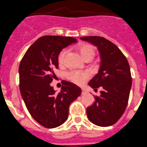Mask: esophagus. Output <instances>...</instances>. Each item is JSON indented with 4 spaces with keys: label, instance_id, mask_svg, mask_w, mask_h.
Returning a JSON list of instances; mask_svg holds the SVG:
<instances>
[{
    "label": "esophagus",
    "instance_id": "34e87169",
    "mask_svg": "<svg viewBox=\"0 0 147 147\" xmlns=\"http://www.w3.org/2000/svg\"><path fill=\"white\" fill-rule=\"evenodd\" d=\"M85 93H86L85 90H84V89H82V95H83V94H85Z\"/></svg>",
    "mask_w": 147,
    "mask_h": 147
}]
</instances>
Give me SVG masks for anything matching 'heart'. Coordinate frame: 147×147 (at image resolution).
Wrapping results in <instances>:
<instances>
[{
    "label": "heart",
    "instance_id": "heart-1",
    "mask_svg": "<svg viewBox=\"0 0 147 147\" xmlns=\"http://www.w3.org/2000/svg\"><path fill=\"white\" fill-rule=\"evenodd\" d=\"M79 54L84 60H91L95 55V48L92 45L89 43H83L80 45L77 48ZM67 51L66 49H63L59 53L58 55V63L60 66H63L65 62ZM67 79L74 84L79 86H82L89 79L90 74L88 72H82L77 71H71L67 73Z\"/></svg>",
    "mask_w": 147,
    "mask_h": 147
}]
</instances>
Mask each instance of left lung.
I'll return each mask as SVG.
<instances>
[{
	"mask_svg": "<svg viewBox=\"0 0 147 147\" xmlns=\"http://www.w3.org/2000/svg\"><path fill=\"white\" fill-rule=\"evenodd\" d=\"M81 39L97 46L102 59L98 74L89 85L94 90L100 86L103 89L86 109L87 117L95 125L110 126L120 119L128 105L132 84L130 65L121 50L105 37L88 36Z\"/></svg>",
	"mask_w": 147,
	"mask_h": 147,
	"instance_id": "left-lung-1",
	"label": "left lung"
}]
</instances>
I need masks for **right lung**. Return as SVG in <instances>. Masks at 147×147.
<instances>
[{
	"instance_id": "obj_1",
	"label": "right lung",
	"mask_w": 147,
	"mask_h": 147,
	"mask_svg": "<svg viewBox=\"0 0 147 147\" xmlns=\"http://www.w3.org/2000/svg\"><path fill=\"white\" fill-rule=\"evenodd\" d=\"M76 42L71 37L43 36L29 47L20 62L22 97L32 117L45 128H56L65 123L70 105L82 93L80 88L66 81H63L58 94L50 86L55 76L54 70L58 68V54Z\"/></svg>"
}]
</instances>
